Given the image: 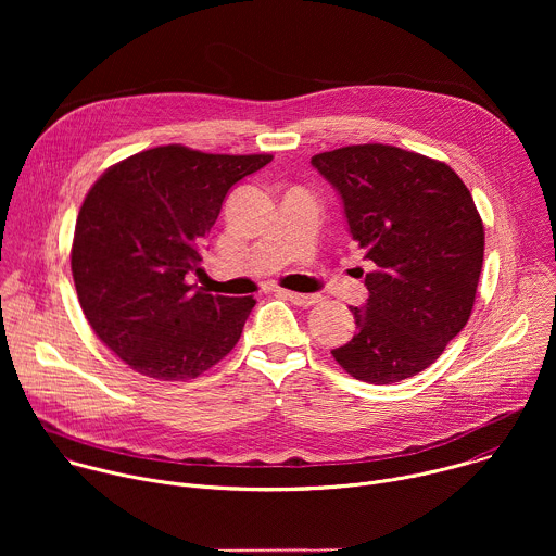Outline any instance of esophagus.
Listing matches in <instances>:
<instances>
[{"mask_svg": "<svg viewBox=\"0 0 556 556\" xmlns=\"http://www.w3.org/2000/svg\"><path fill=\"white\" fill-rule=\"evenodd\" d=\"M277 294L292 301L294 305H301V307H309V305L321 301V294H299V292H292V290H277Z\"/></svg>", "mask_w": 556, "mask_h": 556, "instance_id": "obj_1", "label": "esophagus"}]
</instances>
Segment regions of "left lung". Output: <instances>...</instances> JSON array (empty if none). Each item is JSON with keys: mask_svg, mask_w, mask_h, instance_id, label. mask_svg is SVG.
<instances>
[{"mask_svg": "<svg viewBox=\"0 0 556 556\" xmlns=\"http://www.w3.org/2000/svg\"><path fill=\"white\" fill-rule=\"evenodd\" d=\"M341 195L371 273L356 334L332 350L356 380L391 384L440 358L466 326L484 262V226L470 191L444 163L391 144L312 155ZM363 277V268H356Z\"/></svg>", "mask_w": 556, "mask_h": 556, "instance_id": "8db88e82", "label": "left lung"}]
</instances>
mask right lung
I'll list each match as a JSON object with an SVG mask.
<instances>
[{"mask_svg":"<svg viewBox=\"0 0 556 556\" xmlns=\"http://www.w3.org/2000/svg\"><path fill=\"white\" fill-rule=\"evenodd\" d=\"M270 153L226 155L153 147L110 167L76 217L72 277L97 337L131 369L189 380L242 337L253 296H213L187 283L232 185Z\"/></svg>","mask_w":556,"mask_h":556,"instance_id":"1","label":"right lung"}]
</instances>
